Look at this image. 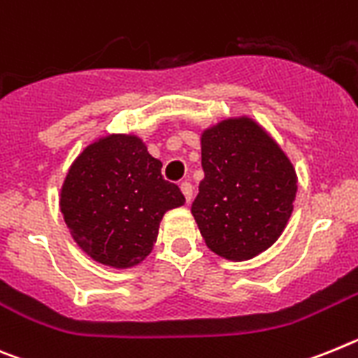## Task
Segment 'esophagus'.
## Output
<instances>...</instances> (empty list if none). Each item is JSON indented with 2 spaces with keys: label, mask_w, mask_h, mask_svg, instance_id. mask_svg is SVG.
<instances>
[{
  "label": "esophagus",
  "mask_w": 358,
  "mask_h": 358,
  "mask_svg": "<svg viewBox=\"0 0 358 358\" xmlns=\"http://www.w3.org/2000/svg\"><path fill=\"white\" fill-rule=\"evenodd\" d=\"M180 189H182L183 196H185V201H191L192 200V185L189 182H182V185H180Z\"/></svg>",
  "instance_id": "obj_1"
}]
</instances>
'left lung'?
<instances>
[{
    "label": "left lung",
    "mask_w": 358,
    "mask_h": 358,
    "mask_svg": "<svg viewBox=\"0 0 358 358\" xmlns=\"http://www.w3.org/2000/svg\"><path fill=\"white\" fill-rule=\"evenodd\" d=\"M205 178L192 201L207 247L247 261L278 241L294 210L297 175L278 142L248 117L201 133Z\"/></svg>",
    "instance_id": "8db88e82"
}]
</instances>
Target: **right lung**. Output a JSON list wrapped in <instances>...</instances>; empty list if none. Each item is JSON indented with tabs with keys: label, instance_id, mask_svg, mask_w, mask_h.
<instances>
[{
	"label": "right lung",
	"instance_id": "right-lung-1",
	"mask_svg": "<svg viewBox=\"0 0 358 358\" xmlns=\"http://www.w3.org/2000/svg\"><path fill=\"white\" fill-rule=\"evenodd\" d=\"M185 203L162 162L135 135L102 136L76 158L61 187L71 238L92 259L129 268L149 256L167 210Z\"/></svg>",
	"mask_w": 358,
	"mask_h": 358
}]
</instances>
